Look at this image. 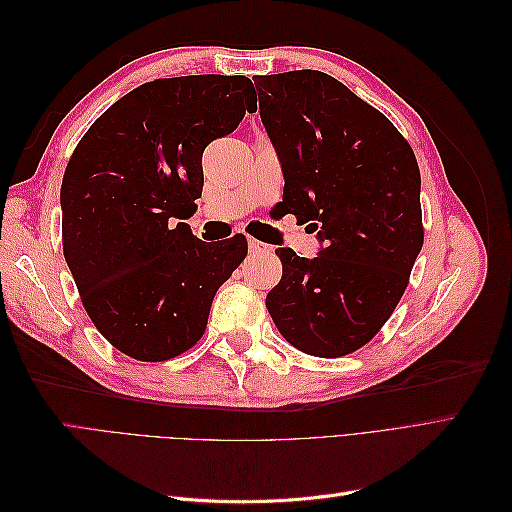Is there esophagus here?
I'll return each instance as SVG.
<instances>
[{"label":"esophagus","mask_w":512,"mask_h":512,"mask_svg":"<svg viewBox=\"0 0 512 512\" xmlns=\"http://www.w3.org/2000/svg\"><path fill=\"white\" fill-rule=\"evenodd\" d=\"M247 245H250V252H252V254H262V252H269V245H265V243L258 241V239H250V241H247Z\"/></svg>","instance_id":"34e87169"}]
</instances>
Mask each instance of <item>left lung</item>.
<instances>
[{"mask_svg":"<svg viewBox=\"0 0 512 512\" xmlns=\"http://www.w3.org/2000/svg\"><path fill=\"white\" fill-rule=\"evenodd\" d=\"M260 119L284 170V209L324 243L316 258L277 247L267 309L286 342L335 359L391 318L423 247L414 151L374 106L318 70L260 76Z\"/></svg>","mask_w":512,"mask_h":512,"instance_id":"obj_1","label":"left lung"}]
</instances>
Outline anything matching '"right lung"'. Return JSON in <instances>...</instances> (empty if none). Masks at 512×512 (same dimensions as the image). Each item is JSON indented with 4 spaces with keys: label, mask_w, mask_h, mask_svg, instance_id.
Here are the masks:
<instances>
[{
    "label": "right lung",
    "mask_w": 512,
    "mask_h": 512,
    "mask_svg": "<svg viewBox=\"0 0 512 512\" xmlns=\"http://www.w3.org/2000/svg\"><path fill=\"white\" fill-rule=\"evenodd\" d=\"M247 76L156 79L117 100L76 145L61 181L64 256L85 312L119 352L168 361L207 329L247 239L207 243L188 220L203 151L256 111Z\"/></svg>",
    "instance_id": "1"
}]
</instances>
